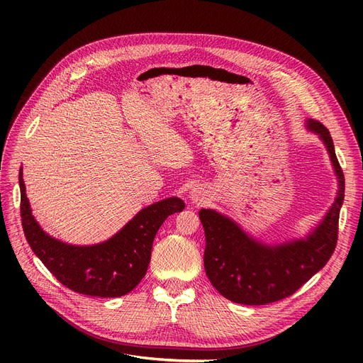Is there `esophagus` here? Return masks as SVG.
Returning a JSON list of instances; mask_svg holds the SVG:
<instances>
[{"mask_svg": "<svg viewBox=\"0 0 363 363\" xmlns=\"http://www.w3.org/2000/svg\"><path fill=\"white\" fill-rule=\"evenodd\" d=\"M188 199L191 200L193 203L201 204L204 201V194L201 191V188H193L191 191H189V194H188Z\"/></svg>", "mask_w": 363, "mask_h": 363, "instance_id": "34e87169", "label": "esophagus"}]
</instances>
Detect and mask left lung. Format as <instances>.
Instances as JSON below:
<instances>
[{
    "label": "left lung",
    "mask_w": 363,
    "mask_h": 363,
    "mask_svg": "<svg viewBox=\"0 0 363 363\" xmlns=\"http://www.w3.org/2000/svg\"><path fill=\"white\" fill-rule=\"evenodd\" d=\"M306 126L325 144L338 181L335 201L306 238L266 245L213 208L199 212L206 235V275L225 298L234 303L260 306L294 294L327 264L335 250L345 175L330 130L313 119L306 121Z\"/></svg>",
    "instance_id": "1"
}]
</instances>
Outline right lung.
I'll return each mask as SVG.
<instances>
[{
	"mask_svg": "<svg viewBox=\"0 0 363 363\" xmlns=\"http://www.w3.org/2000/svg\"><path fill=\"white\" fill-rule=\"evenodd\" d=\"M18 185L22 226L32 252L65 287L94 297H121L135 289L147 272L159 228L185 207L178 197L157 201L144 207L107 241L72 245L44 233L32 216L22 169Z\"/></svg>",
	"mask_w": 363,
	"mask_h": 363,
	"instance_id": "add662e5",
	"label": "right lung"
}]
</instances>
